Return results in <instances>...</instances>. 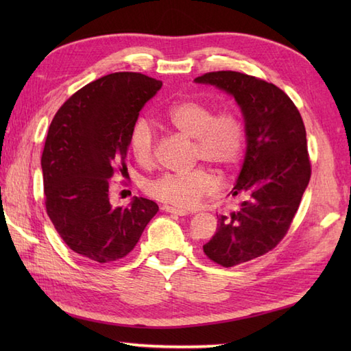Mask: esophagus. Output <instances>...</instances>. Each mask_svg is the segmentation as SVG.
Here are the masks:
<instances>
[{
    "mask_svg": "<svg viewBox=\"0 0 351 351\" xmlns=\"http://www.w3.org/2000/svg\"><path fill=\"white\" fill-rule=\"evenodd\" d=\"M161 210L166 211V213L176 214V215H187L189 214L187 210H182V208H176V206H170V205H162Z\"/></svg>",
    "mask_w": 351,
    "mask_h": 351,
    "instance_id": "34e87169",
    "label": "esophagus"
}]
</instances>
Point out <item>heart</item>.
<instances>
[{
	"label": "heart",
	"instance_id": "1",
	"mask_svg": "<svg viewBox=\"0 0 351 351\" xmlns=\"http://www.w3.org/2000/svg\"><path fill=\"white\" fill-rule=\"evenodd\" d=\"M164 121L182 136L193 138V160L206 161L219 170L237 164L245 143V130L241 117L234 111H220L200 99L173 102L164 111ZM156 137L145 119L134 125L130 136V151L140 166L149 167L155 158ZM217 191V181L205 167L187 171H169L147 184V193L161 202L181 208H191L205 196Z\"/></svg>",
	"mask_w": 351,
	"mask_h": 351
}]
</instances>
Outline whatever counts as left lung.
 <instances>
[{"label":"left lung","mask_w":351,"mask_h":351,"mask_svg":"<svg viewBox=\"0 0 351 351\" xmlns=\"http://www.w3.org/2000/svg\"><path fill=\"white\" fill-rule=\"evenodd\" d=\"M195 81L232 95L244 117L247 147L230 191L241 204L220 215L204 245L215 264L234 267L265 255L287 235L311 180L306 130L289 96L264 80L217 71Z\"/></svg>","instance_id":"8db88e82"}]
</instances>
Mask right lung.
<instances>
[{
    "mask_svg": "<svg viewBox=\"0 0 351 351\" xmlns=\"http://www.w3.org/2000/svg\"><path fill=\"white\" fill-rule=\"evenodd\" d=\"M161 86L138 72L110 73L73 93L52 119L42 154L45 205L58 235L83 258H125L158 211L145 197L111 206L108 189L128 170L131 131Z\"/></svg>",
    "mask_w": 351,
    "mask_h": 351,
    "instance_id": "add662e5",
    "label": "right lung"
}]
</instances>
